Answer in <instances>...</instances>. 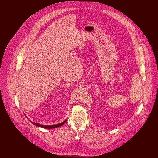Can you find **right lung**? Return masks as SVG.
<instances>
[{
	"label": "right lung",
	"instance_id": "add662e5",
	"mask_svg": "<svg viewBox=\"0 0 158 158\" xmlns=\"http://www.w3.org/2000/svg\"><path fill=\"white\" fill-rule=\"evenodd\" d=\"M31 121V120H30ZM67 121V119L64 121L63 122L59 123V124H54V125H48V126H47V125H43V124H39L37 123H34V122H32L31 121V122L34 124L35 126H38V127H40L44 128H48V129H50V128H54L59 127L60 126H63Z\"/></svg>",
	"mask_w": 158,
	"mask_h": 158
}]
</instances>
